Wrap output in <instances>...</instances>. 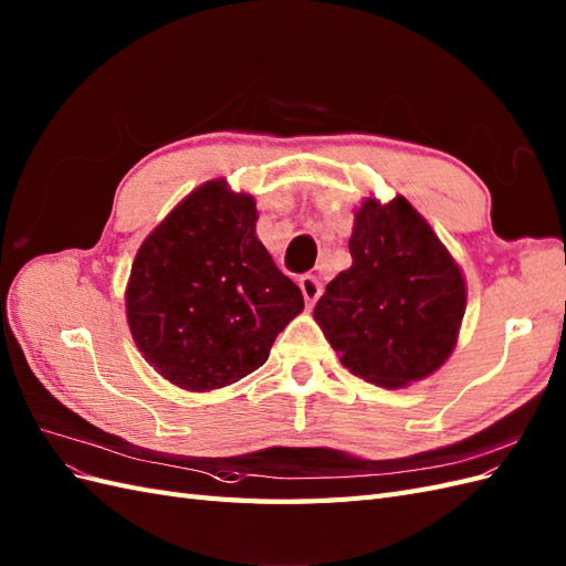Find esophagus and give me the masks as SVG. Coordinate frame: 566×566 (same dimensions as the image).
I'll list each match as a JSON object with an SVG mask.
<instances>
[{
	"mask_svg": "<svg viewBox=\"0 0 566 566\" xmlns=\"http://www.w3.org/2000/svg\"><path fill=\"white\" fill-rule=\"evenodd\" d=\"M300 287H302V295H304V300H307V304H314L321 297V281L316 276H312V273L300 279Z\"/></svg>",
	"mask_w": 566,
	"mask_h": 566,
	"instance_id": "esophagus-1",
	"label": "esophagus"
}]
</instances>
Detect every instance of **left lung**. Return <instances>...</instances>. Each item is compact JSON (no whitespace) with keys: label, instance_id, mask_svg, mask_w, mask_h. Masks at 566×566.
Here are the masks:
<instances>
[{"label":"left lung","instance_id":"8db88e82","mask_svg":"<svg viewBox=\"0 0 566 566\" xmlns=\"http://www.w3.org/2000/svg\"><path fill=\"white\" fill-rule=\"evenodd\" d=\"M353 266L314 307L343 366L384 388L426 378L452 353L467 287L460 266L405 197L366 200L349 238Z\"/></svg>","mask_w":566,"mask_h":566}]
</instances>
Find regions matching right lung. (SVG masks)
I'll use <instances>...</instances> for the list:
<instances>
[{"mask_svg":"<svg viewBox=\"0 0 566 566\" xmlns=\"http://www.w3.org/2000/svg\"><path fill=\"white\" fill-rule=\"evenodd\" d=\"M254 226L252 197L209 180L137 250L128 326L145 359L178 388L213 390L256 371L304 310Z\"/></svg>","mask_w":566,"mask_h":566,"instance_id":"add662e5","label":"right lung"}]
</instances>
